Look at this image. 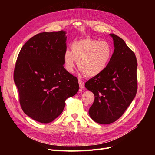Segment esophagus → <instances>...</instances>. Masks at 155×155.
<instances>
[{
	"instance_id": "esophagus-1",
	"label": "esophagus",
	"mask_w": 155,
	"mask_h": 155,
	"mask_svg": "<svg viewBox=\"0 0 155 155\" xmlns=\"http://www.w3.org/2000/svg\"><path fill=\"white\" fill-rule=\"evenodd\" d=\"M78 82H79V87H80L81 88H83L84 87H85V85H84V81L82 80L81 79H78Z\"/></svg>"
}]
</instances>
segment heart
I'll return each instance as SVG.
<instances>
[{
	"label": "heart",
	"mask_w": 155,
	"mask_h": 155,
	"mask_svg": "<svg viewBox=\"0 0 155 155\" xmlns=\"http://www.w3.org/2000/svg\"><path fill=\"white\" fill-rule=\"evenodd\" d=\"M112 48L107 41L85 39L72 45V50H67L64 54L65 68L72 72L79 68L87 76L94 77L102 73L109 65L112 55Z\"/></svg>",
	"instance_id": "obj_1"
}]
</instances>
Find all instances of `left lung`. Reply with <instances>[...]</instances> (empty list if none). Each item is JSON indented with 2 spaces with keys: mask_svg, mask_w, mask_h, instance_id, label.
Segmentation results:
<instances>
[{
  "mask_svg": "<svg viewBox=\"0 0 155 155\" xmlns=\"http://www.w3.org/2000/svg\"><path fill=\"white\" fill-rule=\"evenodd\" d=\"M114 50L104 72L85 83L94 101L89 109L91 118L100 124L114 122L124 114L137 92V60L125 41L114 34Z\"/></svg>",
  "mask_w": 155,
  "mask_h": 155,
  "instance_id": "8db88e82",
  "label": "left lung"
}]
</instances>
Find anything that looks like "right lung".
Masks as SVG:
<instances>
[{
	"mask_svg": "<svg viewBox=\"0 0 155 155\" xmlns=\"http://www.w3.org/2000/svg\"><path fill=\"white\" fill-rule=\"evenodd\" d=\"M65 34L61 30L32 37L22 47L14 69L13 79L22 110L42 124L57 118L65 100L79 90L78 78L63 67Z\"/></svg>",
	"mask_w": 155,
	"mask_h": 155,
	"instance_id": "obj_1",
	"label": "right lung"
}]
</instances>
